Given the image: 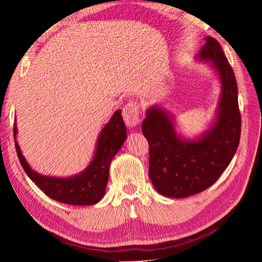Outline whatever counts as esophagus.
I'll list each match as a JSON object with an SVG mask.
<instances>
[{
  "mask_svg": "<svg viewBox=\"0 0 262 262\" xmlns=\"http://www.w3.org/2000/svg\"><path fill=\"white\" fill-rule=\"evenodd\" d=\"M140 106L137 101H129L123 107L122 116L125 124L128 126H136L140 122Z\"/></svg>",
  "mask_w": 262,
  "mask_h": 262,
  "instance_id": "1",
  "label": "esophagus"
}]
</instances>
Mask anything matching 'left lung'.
Here are the masks:
<instances>
[{
    "instance_id": "1",
    "label": "left lung",
    "mask_w": 262,
    "mask_h": 262,
    "mask_svg": "<svg viewBox=\"0 0 262 262\" xmlns=\"http://www.w3.org/2000/svg\"><path fill=\"white\" fill-rule=\"evenodd\" d=\"M198 58L211 62L222 83L217 117L211 128L198 140L181 139L172 118L156 106L147 109L142 123L148 142L149 179L164 196L180 199L211 187L231 163L239 144L242 117L234 71L220 42L210 36Z\"/></svg>"
}]
</instances>
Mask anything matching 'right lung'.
Wrapping results in <instances>:
<instances>
[{"mask_svg":"<svg viewBox=\"0 0 262 262\" xmlns=\"http://www.w3.org/2000/svg\"><path fill=\"white\" fill-rule=\"evenodd\" d=\"M16 134L17 128L14 124L15 147L20 165L27 176L47 195L67 204L91 205L99 202L105 195L110 163L126 139V128L121 110H117L99 134L96 152L89 167L78 175L69 178L42 176L31 169L21 154Z\"/></svg>","mask_w":262,"mask_h":262,"instance_id":"add662e5","label":"right lung"}]
</instances>
